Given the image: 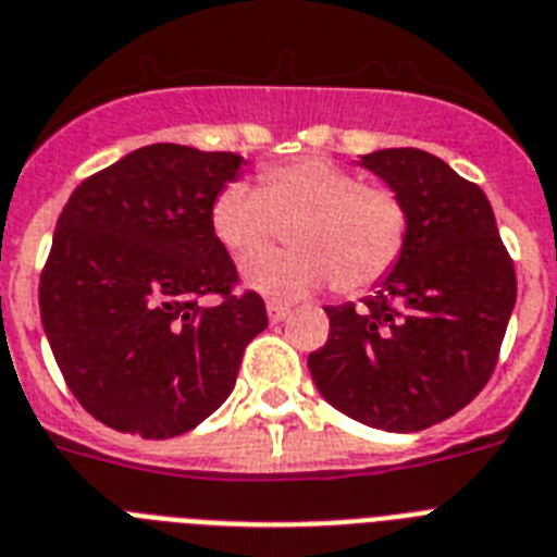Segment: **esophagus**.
<instances>
[{"mask_svg":"<svg viewBox=\"0 0 557 557\" xmlns=\"http://www.w3.org/2000/svg\"><path fill=\"white\" fill-rule=\"evenodd\" d=\"M265 311H269V320L274 322V325L288 317V306H283V302H269V306H265Z\"/></svg>","mask_w":557,"mask_h":557,"instance_id":"obj_1","label":"esophagus"}]
</instances>
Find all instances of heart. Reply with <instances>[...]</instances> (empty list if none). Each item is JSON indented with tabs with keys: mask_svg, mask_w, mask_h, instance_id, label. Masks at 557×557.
I'll use <instances>...</instances> for the list:
<instances>
[{
	"mask_svg": "<svg viewBox=\"0 0 557 557\" xmlns=\"http://www.w3.org/2000/svg\"><path fill=\"white\" fill-rule=\"evenodd\" d=\"M214 237L237 260L270 248L292 227V256L256 258L243 283L274 302H294L334 283L359 294L396 269L410 232L408 207L385 186L325 158H300L260 172V189L223 186L209 209Z\"/></svg>",
	"mask_w": 557,
	"mask_h": 557,
	"instance_id": "1",
	"label": "heart"
}]
</instances>
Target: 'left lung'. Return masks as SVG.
Returning <instances> with one entry per match:
<instances>
[{
    "mask_svg": "<svg viewBox=\"0 0 557 557\" xmlns=\"http://www.w3.org/2000/svg\"><path fill=\"white\" fill-rule=\"evenodd\" d=\"M408 207L396 269L366 306H325L329 343L308 357L322 399L387 433L459 413L487 385L509 314L516 269L487 195L422 149L359 156Z\"/></svg>",
    "mask_w": 557,
    "mask_h": 557,
    "instance_id": "left-lung-1",
    "label": "left lung"
}]
</instances>
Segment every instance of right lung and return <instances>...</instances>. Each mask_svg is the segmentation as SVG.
<instances>
[{
	"instance_id": "1",
	"label": "right lung",
	"mask_w": 557,
	"mask_h": 557,
	"mask_svg": "<svg viewBox=\"0 0 557 557\" xmlns=\"http://www.w3.org/2000/svg\"><path fill=\"white\" fill-rule=\"evenodd\" d=\"M240 166L235 152L152 144L70 195L39 308L64 382L98 422L172 438L232 394L243 350L269 325L260 294H232L237 269L209 221ZM207 293L222 306L203 307Z\"/></svg>"
}]
</instances>
